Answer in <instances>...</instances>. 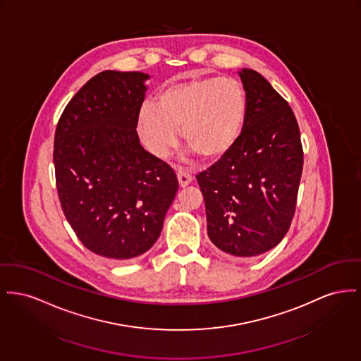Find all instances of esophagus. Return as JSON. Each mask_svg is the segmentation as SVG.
I'll use <instances>...</instances> for the list:
<instances>
[{
    "mask_svg": "<svg viewBox=\"0 0 361 361\" xmlns=\"http://www.w3.org/2000/svg\"><path fill=\"white\" fill-rule=\"evenodd\" d=\"M177 178H178V184L180 187H187L188 184H191L192 176L188 171H184V170H178L177 171Z\"/></svg>",
    "mask_w": 361,
    "mask_h": 361,
    "instance_id": "esophagus-1",
    "label": "esophagus"
}]
</instances>
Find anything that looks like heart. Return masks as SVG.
I'll list each match as a JSON object with an SVG mask.
<instances>
[{
    "label": "heart",
    "instance_id": "b5f03b06",
    "mask_svg": "<svg viewBox=\"0 0 361 361\" xmlns=\"http://www.w3.org/2000/svg\"><path fill=\"white\" fill-rule=\"evenodd\" d=\"M247 114L241 83L233 78H204L164 87L154 105L137 114V133L151 154L165 158L183 139L204 158L229 152L240 137Z\"/></svg>",
    "mask_w": 361,
    "mask_h": 361
}]
</instances>
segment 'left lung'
Segmentation results:
<instances>
[{"label":"left lung","mask_w":361,"mask_h":361,"mask_svg":"<svg viewBox=\"0 0 361 361\" xmlns=\"http://www.w3.org/2000/svg\"><path fill=\"white\" fill-rule=\"evenodd\" d=\"M247 114L232 149L196 176L207 234L232 257H254L281 243L296 210L302 147L288 102L259 72L238 71Z\"/></svg>","instance_id":"obj_1"}]
</instances>
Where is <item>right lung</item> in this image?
I'll list each match as a JSON object with an SVG mask.
<instances>
[{
  "label": "right lung",
  "instance_id": "1",
  "mask_svg": "<svg viewBox=\"0 0 361 361\" xmlns=\"http://www.w3.org/2000/svg\"><path fill=\"white\" fill-rule=\"evenodd\" d=\"M149 79L98 73L69 101L54 135L65 218L87 250L111 260L149 251L178 190L176 173L142 147L136 132Z\"/></svg>",
  "mask_w": 361,
  "mask_h": 361
}]
</instances>
